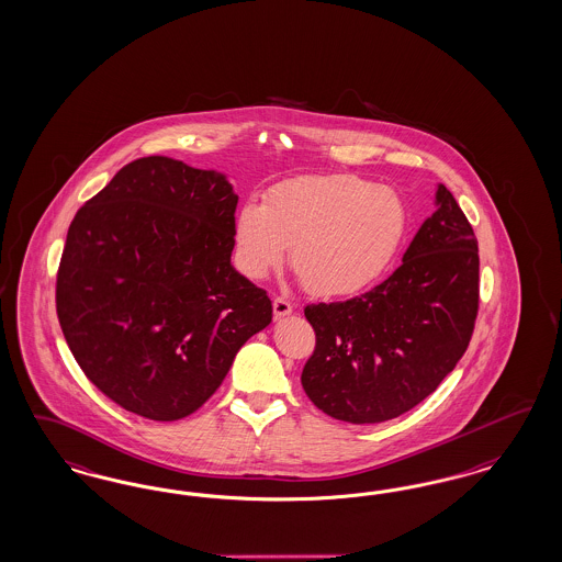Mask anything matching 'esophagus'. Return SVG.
<instances>
[{
	"instance_id": "1",
	"label": "esophagus",
	"mask_w": 562,
	"mask_h": 562,
	"mask_svg": "<svg viewBox=\"0 0 562 562\" xmlns=\"http://www.w3.org/2000/svg\"><path fill=\"white\" fill-rule=\"evenodd\" d=\"M292 313V303L289 299H284V296H276L273 299V315L276 317H284V315H291Z\"/></svg>"
}]
</instances>
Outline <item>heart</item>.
Returning a JSON list of instances; mask_svg holds the SVG:
<instances>
[{
  "label": "heart",
  "mask_w": 562,
  "mask_h": 562,
  "mask_svg": "<svg viewBox=\"0 0 562 562\" xmlns=\"http://www.w3.org/2000/svg\"><path fill=\"white\" fill-rule=\"evenodd\" d=\"M408 231L405 199L361 176H303L280 182L266 203L245 205L234 224L240 270L268 276L291 247L301 284L319 296L371 286L401 251Z\"/></svg>",
  "instance_id": "1"
}]
</instances>
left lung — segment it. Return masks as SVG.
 <instances>
[{"label": "left lung", "instance_id": "obj_1", "mask_svg": "<svg viewBox=\"0 0 562 562\" xmlns=\"http://www.w3.org/2000/svg\"><path fill=\"white\" fill-rule=\"evenodd\" d=\"M436 205L382 284L305 307L315 350L301 384L334 419L382 424L407 413L469 347L480 310L477 238L445 184Z\"/></svg>", "mask_w": 562, "mask_h": 562}]
</instances>
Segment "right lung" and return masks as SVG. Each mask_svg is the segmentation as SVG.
<instances>
[{"label":"right lung","instance_id":"obj_1","mask_svg":"<svg viewBox=\"0 0 562 562\" xmlns=\"http://www.w3.org/2000/svg\"><path fill=\"white\" fill-rule=\"evenodd\" d=\"M236 203L226 176L151 155L75 215L59 326L89 382L120 407L154 422L191 415L270 324L268 292L231 263Z\"/></svg>","mask_w":562,"mask_h":562}]
</instances>
